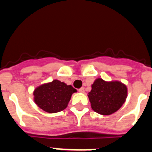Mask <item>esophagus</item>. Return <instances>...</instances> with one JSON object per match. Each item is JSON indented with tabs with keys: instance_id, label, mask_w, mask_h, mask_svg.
<instances>
[{
	"instance_id": "1",
	"label": "esophagus",
	"mask_w": 152,
	"mask_h": 152,
	"mask_svg": "<svg viewBox=\"0 0 152 152\" xmlns=\"http://www.w3.org/2000/svg\"><path fill=\"white\" fill-rule=\"evenodd\" d=\"M78 91L80 93H84V88H80V89H78Z\"/></svg>"
}]
</instances>
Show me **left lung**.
Here are the masks:
<instances>
[{
    "instance_id": "8db88e82",
    "label": "left lung",
    "mask_w": 152,
    "mask_h": 152,
    "mask_svg": "<svg viewBox=\"0 0 152 152\" xmlns=\"http://www.w3.org/2000/svg\"><path fill=\"white\" fill-rule=\"evenodd\" d=\"M127 96L126 85L119 81L107 82L98 78L92 84L88 94L91 107L97 113L110 115L117 111Z\"/></svg>"
}]
</instances>
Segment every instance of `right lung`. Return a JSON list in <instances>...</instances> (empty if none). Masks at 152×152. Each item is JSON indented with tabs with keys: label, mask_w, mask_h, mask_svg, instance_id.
<instances>
[{
	"label": "right lung",
	"mask_w": 152,
	"mask_h": 152,
	"mask_svg": "<svg viewBox=\"0 0 152 152\" xmlns=\"http://www.w3.org/2000/svg\"><path fill=\"white\" fill-rule=\"evenodd\" d=\"M75 92L76 90L72 86L54 80L35 89L34 101L45 112L58 113L66 108L72 94Z\"/></svg>",
	"instance_id": "1"
}]
</instances>
